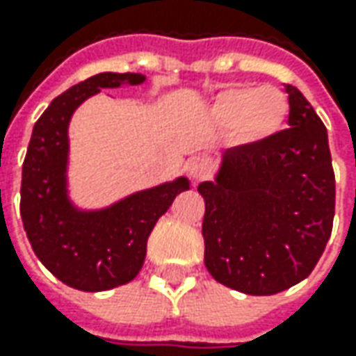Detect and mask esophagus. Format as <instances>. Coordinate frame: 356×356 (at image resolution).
Here are the masks:
<instances>
[{
	"label": "esophagus",
	"instance_id": "obj_1",
	"mask_svg": "<svg viewBox=\"0 0 356 356\" xmlns=\"http://www.w3.org/2000/svg\"><path fill=\"white\" fill-rule=\"evenodd\" d=\"M212 160L208 156H194L188 164H186V172H188V176H190L194 182L206 180V178L212 174Z\"/></svg>",
	"mask_w": 356,
	"mask_h": 356
}]
</instances>
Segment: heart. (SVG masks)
I'll return each instance as SVG.
<instances>
[{
	"mask_svg": "<svg viewBox=\"0 0 356 356\" xmlns=\"http://www.w3.org/2000/svg\"><path fill=\"white\" fill-rule=\"evenodd\" d=\"M289 115L285 92L275 87H229L218 95L212 117L218 124L234 129L248 144L264 143L277 134Z\"/></svg>",
	"mask_w": 356,
	"mask_h": 356,
	"instance_id": "obj_1",
	"label": "heart"
}]
</instances>
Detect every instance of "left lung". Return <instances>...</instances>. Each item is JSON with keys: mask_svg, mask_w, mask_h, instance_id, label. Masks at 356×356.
Returning a JSON list of instances; mask_svg holds the SVG:
<instances>
[{"mask_svg": "<svg viewBox=\"0 0 356 356\" xmlns=\"http://www.w3.org/2000/svg\"><path fill=\"white\" fill-rule=\"evenodd\" d=\"M289 95V129L227 148L202 182L204 264L218 283L273 295L303 281L331 238L335 172L327 129L301 90Z\"/></svg>", "mask_w": 356, "mask_h": 356, "instance_id": "left-lung-1", "label": "left lung"}]
</instances>
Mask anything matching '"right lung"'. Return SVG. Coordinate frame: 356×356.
<instances>
[{
  "label": "right lung",
  "mask_w": 356,
  "mask_h": 356,
  "mask_svg": "<svg viewBox=\"0 0 356 356\" xmlns=\"http://www.w3.org/2000/svg\"><path fill=\"white\" fill-rule=\"evenodd\" d=\"M140 73H99L53 99L35 122L21 174V220L39 261L79 291H106L132 281L158 218L190 188L180 176L134 192L108 208L81 210L69 198V122L79 104L103 89L143 85Z\"/></svg>",
  "instance_id": "obj_1"
}]
</instances>
